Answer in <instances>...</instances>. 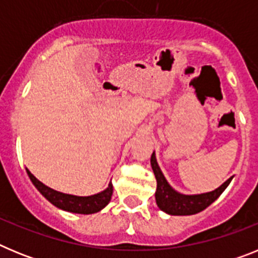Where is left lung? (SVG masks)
<instances>
[{"label": "left lung", "mask_w": 258, "mask_h": 258, "mask_svg": "<svg viewBox=\"0 0 258 258\" xmlns=\"http://www.w3.org/2000/svg\"><path fill=\"white\" fill-rule=\"evenodd\" d=\"M151 166L157 183L156 192H155L157 207L161 211L174 214V216H188V214H195L204 211L225 191L232 179L231 177L225 183L221 184L220 187L211 192L200 194V195H182L173 190L169 183L166 182L165 177L157 165L155 154L151 155Z\"/></svg>", "instance_id": "8db88e82"}]
</instances>
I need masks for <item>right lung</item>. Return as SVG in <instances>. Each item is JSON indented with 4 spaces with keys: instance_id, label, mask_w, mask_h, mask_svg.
I'll return each mask as SVG.
<instances>
[{
    "instance_id": "1",
    "label": "right lung",
    "mask_w": 258,
    "mask_h": 258,
    "mask_svg": "<svg viewBox=\"0 0 258 258\" xmlns=\"http://www.w3.org/2000/svg\"><path fill=\"white\" fill-rule=\"evenodd\" d=\"M27 173H28V177L31 178L32 183L35 184L36 188L51 204L68 212L81 214L95 213V212H99L101 209H103L109 203L111 197H112V183H109L106 190L97 194V195H92V197H75V195H68V194L58 192V191L52 190V188L45 186L42 182L38 181L28 169H27Z\"/></svg>"
}]
</instances>
